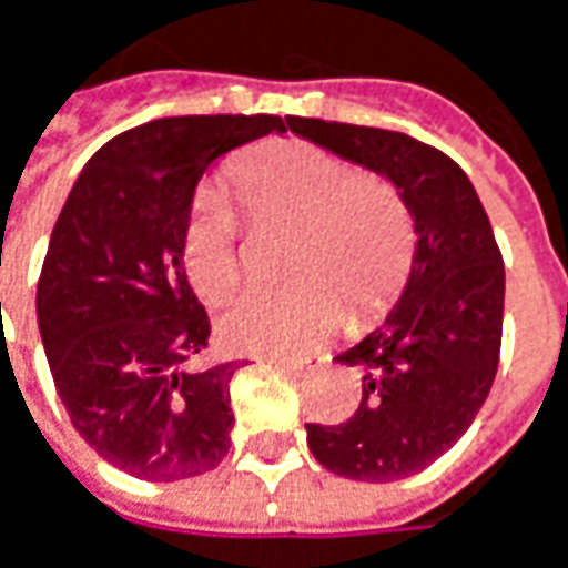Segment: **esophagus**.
I'll return each instance as SVG.
<instances>
[{
	"instance_id": "esophagus-1",
	"label": "esophagus",
	"mask_w": 568,
	"mask_h": 568,
	"mask_svg": "<svg viewBox=\"0 0 568 568\" xmlns=\"http://www.w3.org/2000/svg\"><path fill=\"white\" fill-rule=\"evenodd\" d=\"M263 362H270V365H276V368H283V372H292V375H317L324 365H327V356H305V358H263Z\"/></svg>"
}]
</instances>
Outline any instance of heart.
Returning <instances> with one entry per match:
<instances>
[{
    "label": "heart",
    "mask_w": 568,
    "mask_h": 568,
    "mask_svg": "<svg viewBox=\"0 0 568 568\" xmlns=\"http://www.w3.org/2000/svg\"><path fill=\"white\" fill-rule=\"evenodd\" d=\"M232 181L257 219L298 229L295 280L305 283L237 295L219 317L229 349L298 356L343 324L341 301L353 321H372L397 298L416 257V229L394 186L368 181L356 164L298 139L254 152ZM237 235L232 200L222 190L200 193L181 237L186 276L200 295L222 298L235 288Z\"/></svg>",
    "instance_id": "heart-1"
}]
</instances>
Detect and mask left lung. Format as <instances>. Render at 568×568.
<instances>
[{
    "label": "left lung",
    "instance_id": "1",
    "mask_svg": "<svg viewBox=\"0 0 568 568\" xmlns=\"http://www.w3.org/2000/svg\"><path fill=\"white\" fill-rule=\"evenodd\" d=\"M295 136L362 164L404 196L416 257L394 308L333 362L362 368V400L339 426L305 423L308 448L346 480L390 483L445 455L489 397L503 346L506 266L460 164L378 126L285 116Z\"/></svg>",
    "mask_w": 568,
    "mask_h": 568
}]
</instances>
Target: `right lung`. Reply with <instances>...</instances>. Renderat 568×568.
I'll list each match as a JSON object with an SVG mask.
<instances>
[{
  "label": "right lung",
  "instance_id": "add662e5",
  "mask_svg": "<svg viewBox=\"0 0 568 568\" xmlns=\"http://www.w3.org/2000/svg\"><path fill=\"white\" fill-rule=\"evenodd\" d=\"M285 133L257 113L164 116L101 145L69 190L38 283V324L62 407L130 477H200L229 455L241 362L190 368L210 317L181 237L212 161Z\"/></svg>",
  "mask_w": 568,
  "mask_h": 568
}]
</instances>
